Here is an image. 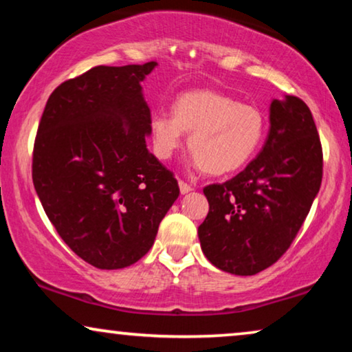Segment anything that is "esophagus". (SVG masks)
<instances>
[{"instance_id":"obj_1","label":"esophagus","mask_w":352,"mask_h":352,"mask_svg":"<svg viewBox=\"0 0 352 352\" xmlns=\"http://www.w3.org/2000/svg\"><path fill=\"white\" fill-rule=\"evenodd\" d=\"M179 190H181L182 195H186V194H189V192L192 190V187H190L189 184H187V182L179 181Z\"/></svg>"}]
</instances>
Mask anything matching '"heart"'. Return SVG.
<instances>
[{
  "label": "heart",
  "mask_w": 352,
  "mask_h": 352,
  "mask_svg": "<svg viewBox=\"0 0 352 352\" xmlns=\"http://www.w3.org/2000/svg\"><path fill=\"white\" fill-rule=\"evenodd\" d=\"M152 151L160 160H170L182 146V133H191L187 147L194 153L192 165L210 176L240 170L261 146L266 120L254 105L213 89H192L181 94L171 107V117L151 120Z\"/></svg>",
  "instance_id": "heart-1"
}]
</instances>
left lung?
<instances>
[{"mask_svg":"<svg viewBox=\"0 0 352 352\" xmlns=\"http://www.w3.org/2000/svg\"><path fill=\"white\" fill-rule=\"evenodd\" d=\"M261 152L224 184L205 187L210 211L199 228L201 252L221 271L254 276L290 247L319 194L322 146L307 105L274 99Z\"/></svg>","mask_w":352,"mask_h":352,"instance_id":"8db88e82","label":"left lung"}]
</instances>
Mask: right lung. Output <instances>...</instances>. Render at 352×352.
<instances>
[{"label": "right lung", "mask_w": 352, "mask_h": 352, "mask_svg": "<svg viewBox=\"0 0 352 352\" xmlns=\"http://www.w3.org/2000/svg\"><path fill=\"white\" fill-rule=\"evenodd\" d=\"M157 67L99 65L52 91L33 148V186L57 234L99 269L131 266L179 187L153 153L141 83Z\"/></svg>", "instance_id": "1"}]
</instances>
